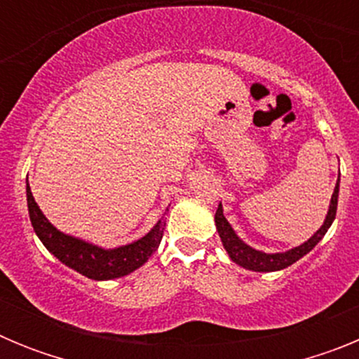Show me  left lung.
Masks as SVG:
<instances>
[{
  "mask_svg": "<svg viewBox=\"0 0 359 359\" xmlns=\"http://www.w3.org/2000/svg\"><path fill=\"white\" fill-rule=\"evenodd\" d=\"M338 192H340V176H338V183H336L334 192H332L331 198V205H329L327 217L323 221L322 228H320L309 241H306V243L297 246V248L290 250V252L264 253L259 252V250H253L248 244H244L243 241L236 236L233 228L230 226V223H228L226 217L223 215V207H221V205H219L217 212H215V226H217L219 237L223 241L224 250H226L230 259L236 262V264L243 266V268L246 269H252V271H278V269H284L287 268V266L293 264V262H297L298 259H302L306 253H309L311 250L315 248L316 244L322 241V237L325 236V231L329 230V226H331L332 221H334L336 217Z\"/></svg>",
  "mask_w": 359,
  "mask_h": 359,
  "instance_id": "left-lung-1",
  "label": "left lung"
}]
</instances>
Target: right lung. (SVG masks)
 I'll use <instances>...</instances> for the list:
<instances>
[{
	"label": "right lung",
	"instance_id": "add662e5",
	"mask_svg": "<svg viewBox=\"0 0 359 359\" xmlns=\"http://www.w3.org/2000/svg\"><path fill=\"white\" fill-rule=\"evenodd\" d=\"M27 201L32 226L36 230L41 243L46 246V250L53 253L62 264L75 269L84 277L93 278V280H111V278L123 277V275H129L131 271L138 269L147 262L152 253L156 252L161 237H163L165 223L158 221L156 226L152 228L147 236L128 244V246H120L115 250L98 248L95 244L75 239V237L66 236L57 230L37 207L28 185Z\"/></svg>",
	"mask_w": 359,
	"mask_h": 359
}]
</instances>
